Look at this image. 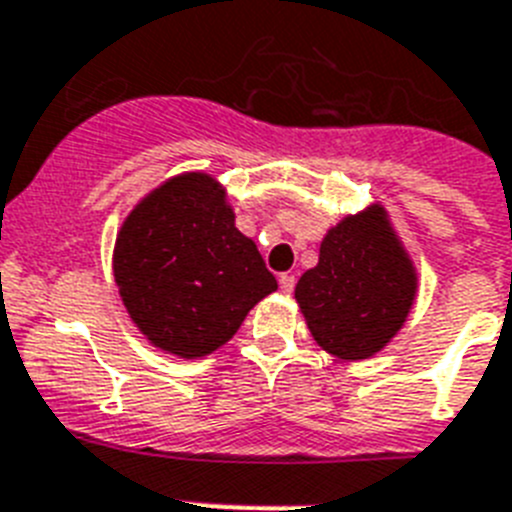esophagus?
I'll use <instances>...</instances> for the list:
<instances>
[{"label": "esophagus", "instance_id": "34e87169", "mask_svg": "<svg viewBox=\"0 0 512 512\" xmlns=\"http://www.w3.org/2000/svg\"><path fill=\"white\" fill-rule=\"evenodd\" d=\"M279 287H282V292L290 295V292L295 290V277H292V274H279Z\"/></svg>", "mask_w": 512, "mask_h": 512}]
</instances>
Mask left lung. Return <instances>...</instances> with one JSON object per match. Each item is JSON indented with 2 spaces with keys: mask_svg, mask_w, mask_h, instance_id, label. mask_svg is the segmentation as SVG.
<instances>
[{
  "mask_svg": "<svg viewBox=\"0 0 512 512\" xmlns=\"http://www.w3.org/2000/svg\"><path fill=\"white\" fill-rule=\"evenodd\" d=\"M414 298L417 269L381 204L336 222L321 240L318 264L295 287L318 347L349 362L381 352Z\"/></svg>",
  "mask_w": 512,
  "mask_h": 512,
  "instance_id": "1",
  "label": "left lung"
}]
</instances>
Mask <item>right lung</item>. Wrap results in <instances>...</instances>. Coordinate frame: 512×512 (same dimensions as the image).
I'll list each match as a JSON object with an SVG mask.
<instances>
[{
    "label": "right lung",
    "instance_id": "add662e5",
    "mask_svg": "<svg viewBox=\"0 0 512 512\" xmlns=\"http://www.w3.org/2000/svg\"><path fill=\"white\" fill-rule=\"evenodd\" d=\"M113 279L147 342L183 360L230 342L248 310L277 290L207 173L168 178L131 209L113 246Z\"/></svg>",
    "mask_w": 512,
    "mask_h": 512
}]
</instances>
